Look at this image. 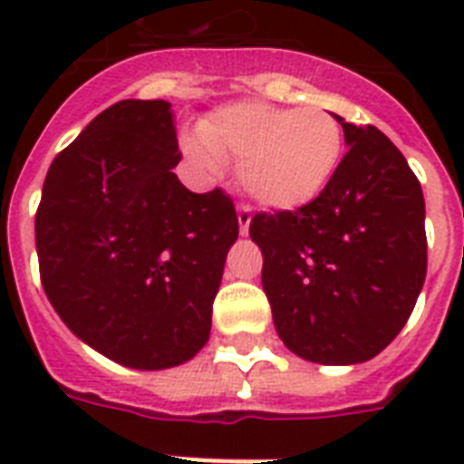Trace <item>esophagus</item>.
<instances>
[{
    "label": "esophagus",
    "mask_w": 464,
    "mask_h": 464,
    "mask_svg": "<svg viewBox=\"0 0 464 464\" xmlns=\"http://www.w3.org/2000/svg\"><path fill=\"white\" fill-rule=\"evenodd\" d=\"M250 218H253V214H250V204H238V226H240V233L246 236L247 228H250Z\"/></svg>",
    "instance_id": "obj_1"
}]
</instances>
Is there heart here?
Instances as JSON below:
<instances>
[{
    "label": "heart",
    "mask_w": 464,
    "mask_h": 464,
    "mask_svg": "<svg viewBox=\"0 0 464 464\" xmlns=\"http://www.w3.org/2000/svg\"><path fill=\"white\" fill-rule=\"evenodd\" d=\"M182 147L207 173L224 159H238V180L247 195L272 209L313 202L334 178L344 151L342 127L320 108L243 101L209 112Z\"/></svg>",
    "instance_id": "heart-1"
}]
</instances>
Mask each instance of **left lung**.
Segmentation results:
<instances>
[{
  "instance_id": "left-lung-1",
  "label": "left lung",
  "mask_w": 464,
  "mask_h": 464,
  "mask_svg": "<svg viewBox=\"0 0 464 464\" xmlns=\"http://www.w3.org/2000/svg\"><path fill=\"white\" fill-rule=\"evenodd\" d=\"M334 120L349 149L330 185L298 209L255 214L250 238L284 344L349 366L381 353L410 320L426 279V209L417 175L381 130Z\"/></svg>"
}]
</instances>
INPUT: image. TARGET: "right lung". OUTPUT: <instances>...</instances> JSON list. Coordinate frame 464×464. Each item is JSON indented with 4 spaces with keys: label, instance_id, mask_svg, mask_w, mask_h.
Masks as SVG:
<instances>
[{
    "label": "right lung",
    "instance_id": "add662e5",
    "mask_svg": "<svg viewBox=\"0 0 464 464\" xmlns=\"http://www.w3.org/2000/svg\"><path fill=\"white\" fill-rule=\"evenodd\" d=\"M168 101H120L54 156L35 211L47 301L122 366H180L209 339L238 217L224 189L189 192Z\"/></svg>",
    "mask_w": 464,
    "mask_h": 464
}]
</instances>
